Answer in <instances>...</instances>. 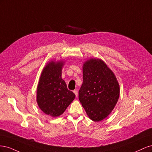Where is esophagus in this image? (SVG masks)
I'll use <instances>...</instances> for the list:
<instances>
[{
    "label": "esophagus",
    "mask_w": 152,
    "mask_h": 152,
    "mask_svg": "<svg viewBox=\"0 0 152 152\" xmlns=\"http://www.w3.org/2000/svg\"><path fill=\"white\" fill-rule=\"evenodd\" d=\"M73 93H74V94H75L76 97H77V96H78V92H77V90H74V91H73Z\"/></svg>",
    "instance_id": "1"
}]
</instances>
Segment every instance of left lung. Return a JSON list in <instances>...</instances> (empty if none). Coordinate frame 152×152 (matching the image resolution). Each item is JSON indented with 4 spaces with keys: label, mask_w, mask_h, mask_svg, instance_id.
I'll list each match as a JSON object with an SVG mask.
<instances>
[{
    "label": "left lung",
    "mask_w": 152,
    "mask_h": 152,
    "mask_svg": "<svg viewBox=\"0 0 152 152\" xmlns=\"http://www.w3.org/2000/svg\"><path fill=\"white\" fill-rule=\"evenodd\" d=\"M120 87L113 72L103 60L91 58L83 64V83L79 99L91 120L107 117L118 102Z\"/></svg>",
    "instance_id": "8db88e82"
}]
</instances>
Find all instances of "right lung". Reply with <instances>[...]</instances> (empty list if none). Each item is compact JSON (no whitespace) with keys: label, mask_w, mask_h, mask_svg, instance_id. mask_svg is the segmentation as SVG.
Instances as JSON below:
<instances>
[{"label":"right lung","mask_w":152,"mask_h":152,"mask_svg":"<svg viewBox=\"0 0 152 152\" xmlns=\"http://www.w3.org/2000/svg\"><path fill=\"white\" fill-rule=\"evenodd\" d=\"M62 61H50L43 68L37 89V102L42 111L56 117L65 111L75 95L61 78Z\"/></svg>","instance_id":"1"}]
</instances>
